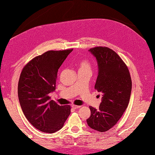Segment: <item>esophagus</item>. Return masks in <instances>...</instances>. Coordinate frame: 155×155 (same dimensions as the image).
<instances>
[{"mask_svg":"<svg viewBox=\"0 0 155 155\" xmlns=\"http://www.w3.org/2000/svg\"><path fill=\"white\" fill-rule=\"evenodd\" d=\"M72 107L74 109V110H76V109H78L81 107L80 105H72Z\"/></svg>","mask_w":155,"mask_h":155,"instance_id":"esophagus-1","label":"esophagus"}]
</instances>
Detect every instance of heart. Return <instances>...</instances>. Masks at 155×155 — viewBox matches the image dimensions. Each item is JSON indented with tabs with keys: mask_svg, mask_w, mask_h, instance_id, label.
Returning <instances> with one entry per match:
<instances>
[{
	"mask_svg": "<svg viewBox=\"0 0 155 155\" xmlns=\"http://www.w3.org/2000/svg\"><path fill=\"white\" fill-rule=\"evenodd\" d=\"M79 70H90L91 64L87 60H83L78 63V71Z\"/></svg>",
	"mask_w": 155,
	"mask_h": 155,
	"instance_id": "b5f03b06",
	"label": "heart"
}]
</instances>
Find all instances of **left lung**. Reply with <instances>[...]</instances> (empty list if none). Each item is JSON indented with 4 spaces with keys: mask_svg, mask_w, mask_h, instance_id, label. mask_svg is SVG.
Returning <instances> with one entry per match:
<instances>
[{
    "mask_svg": "<svg viewBox=\"0 0 155 155\" xmlns=\"http://www.w3.org/2000/svg\"><path fill=\"white\" fill-rule=\"evenodd\" d=\"M89 51L97 60L99 73L95 89L102 95L99 110L90 106L88 125L99 132L114 127L128 107L132 79L128 66L120 56L107 47L97 46Z\"/></svg>",
    "mask_w": 155,
    "mask_h": 155,
    "instance_id": "8db88e82",
    "label": "left lung"
}]
</instances>
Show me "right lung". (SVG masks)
Here are the masks:
<instances>
[{"instance_id": "obj_1", "label": "right lung", "mask_w": 155, "mask_h": 155, "mask_svg": "<svg viewBox=\"0 0 155 155\" xmlns=\"http://www.w3.org/2000/svg\"><path fill=\"white\" fill-rule=\"evenodd\" d=\"M72 50L45 51L30 60L20 74L18 97L21 109L29 122L43 132L61 129L71 114V106L50 101L49 94L56 89L58 71Z\"/></svg>"}]
</instances>
